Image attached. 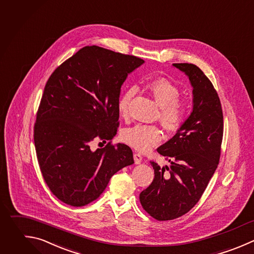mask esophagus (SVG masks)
I'll list each match as a JSON object with an SVG mask.
<instances>
[{"label":"esophagus","instance_id":"34e87169","mask_svg":"<svg viewBox=\"0 0 254 254\" xmlns=\"http://www.w3.org/2000/svg\"><path fill=\"white\" fill-rule=\"evenodd\" d=\"M143 160V157L141 154L139 153H134V161H135V164H140Z\"/></svg>","mask_w":254,"mask_h":254}]
</instances>
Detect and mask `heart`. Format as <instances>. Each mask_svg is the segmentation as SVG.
Returning a JSON list of instances; mask_svg holds the SVG:
<instances>
[{
	"mask_svg": "<svg viewBox=\"0 0 254 254\" xmlns=\"http://www.w3.org/2000/svg\"><path fill=\"white\" fill-rule=\"evenodd\" d=\"M146 87L160 106L158 118L163 127L169 132L179 131L189 117L188 104L179 99L181 95L180 89L163 77L149 81ZM136 92L135 87H130L120 95L117 102V110L122 118L129 116L130 103ZM162 138V130L156 125H136L126 129L122 134L123 141L140 152L149 151L158 145Z\"/></svg>",
	"mask_w": 254,
	"mask_h": 254,
	"instance_id": "obj_1",
	"label": "heart"
}]
</instances>
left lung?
<instances>
[{
	"label": "left lung",
	"instance_id": "8db88e82",
	"mask_svg": "<svg viewBox=\"0 0 254 254\" xmlns=\"http://www.w3.org/2000/svg\"><path fill=\"white\" fill-rule=\"evenodd\" d=\"M192 86V112L168 142L157 151L171 166L151 161L155 177L140 193L143 208L158 220H171L190 211L199 200L214 174L223 136L219 97L210 80L192 64H173Z\"/></svg>",
	"mask_w": 254,
	"mask_h": 254
}]
</instances>
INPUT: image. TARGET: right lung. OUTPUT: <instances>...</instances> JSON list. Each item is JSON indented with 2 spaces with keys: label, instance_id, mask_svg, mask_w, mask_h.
<instances>
[{
  "label": "right lung",
  "instance_id": "add662e5",
  "mask_svg": "<svg viewBox=\"0 0 254 254\" xmlns=\"http://www.w3.org/2000/svg\"><path fill=\"white\" fill-rule=\"evenodd\" d=\"M140 58L97 46L84 47L52 73L34 127L37 158L51 191L72 206L96 199L111 177L134 163L125 144L112 145L119 127L117 102ZM94 138L109 140L96 151Z\"/></svg>",
  "mask_w": 254,
  "mask_h": 254
}]
</instances>
